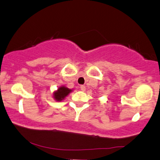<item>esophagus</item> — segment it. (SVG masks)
I'll return each mask as SVG.
<instances>
[{
  "mask_svg": "<svg viewBox=\"0 0 160 160\" xmlns=\"http://www.w3.org/2000/svg\"><path fill=\"white\" fill-rule=\"evenodd\" d=\"M80 90H82V91H84V90H86V87H85V86H83V85L80 86Z\"/></svg>",
  "mask_w": 160,
  "mask_h": 160,
  "instance_id": "1",
  "label": "esophagus"
}]
</instances>
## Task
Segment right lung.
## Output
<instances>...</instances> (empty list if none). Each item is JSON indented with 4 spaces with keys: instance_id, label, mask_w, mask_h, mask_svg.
<instances>
[{
    "instance_id": "1",
    "label": "right lung",
    "mask_w": 160,
    "mask_h": 160,
    "mask_svg": "<svg viewBox=\"0 0 160 160\" xmlns=\"http://www.w3.org/2000/svg\"><path fill=\"white\" fill-rule=\"evenodd\" d=\"M71 91V90L67 88V87H61L58 89V90L54 93V98L56 100H58V101H60V100H63L65 97H67L70 92Z\"/></svg>"
}]
</instances>
